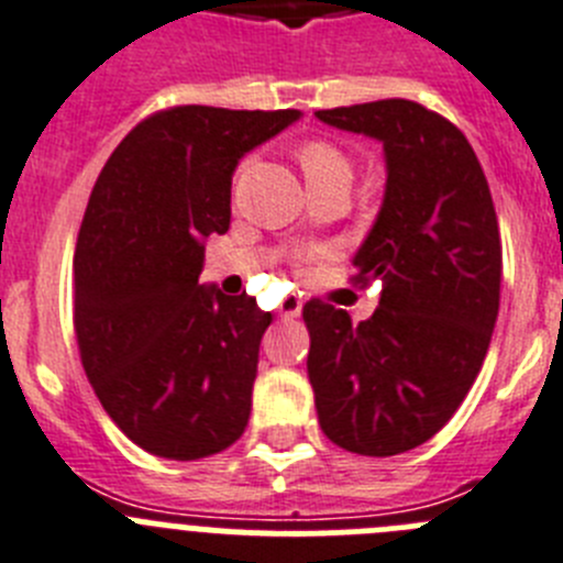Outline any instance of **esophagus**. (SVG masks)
Here are the masks:
<instances>
[{"instance_id": "esophagus-1", "label": "esophagus", "mask_w": 563, "mask_h": 563, "mask_svg": "<svg viewBox=\"0 0 563 563\" xmlns=\"http://www.w3.org/2000/svg\"><path fill=\"white\" fill-rule=\"evenodd\" d=\"M300 311H302L300 294H288L286 300L280 302V317H300Z\"/></svg>"}]
</instances>
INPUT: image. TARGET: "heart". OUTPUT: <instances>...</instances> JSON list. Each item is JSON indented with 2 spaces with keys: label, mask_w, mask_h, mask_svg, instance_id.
I'll return each instance as SVG.
<instances>
[{
  "label": "heart",
  "mask_w": 563,
  "mask_h": 563,
  "mask_svg": "<svg viewBox=\"0 0 563 563\" xmlns=\"http://www.w3.org/2000/svg\"><path fill=\"white\" fill-rule=\"evenodd\" d=\"M300 156V165L306 170V179L308 181H319V179H328V176H336V174H351V162L336 145L325 143V140H311V143L302 145L297 151Z\"/></svg>",
  "instance_id": "1"
}]
</instances>
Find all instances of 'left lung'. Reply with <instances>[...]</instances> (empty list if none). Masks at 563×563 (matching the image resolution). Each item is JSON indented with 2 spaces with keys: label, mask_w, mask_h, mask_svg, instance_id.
I'll use <instances>...</instances> for the list:
<instances>
[{
  "label": "left lung",
  "mask_w": 563,
  "mask_h": 563,
  "mask_svg": "<svg viewBox=\"0 0 563 563\" xmlns=\"http://www.w3.org/2000/svg\"><path fill=\"white\" fill-rule=\"evenodd\" d=\"M317 118L384 145L387 187L353 280L382 286L373 317L302 308L319 427L344 452L393 457L449 423L488 353L503 244L463 131L415 100L339 106Z\"/></svg>",
  "instance_id": "left-lung-1"
}]
</instances>
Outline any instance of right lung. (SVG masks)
Segmentation results:
<instances>
[{"instance_id": "obj_1", "label": "right lung", "mask_w": 563, "mask_h": 563, "mask_svg": "<svg viewBox=\"0 0 563 563\" xmlns=\"http://www.w3.org/2000/svg\"><path fill=\"white\" fill-rule=\"evenodd\" d=\"M294 120L174 106L134 125L95 181L75 246L80 362L109 418L156 457H210L250 423L272 313L199 275L205 238L230 230L238 159Z\"/></svg>"}]
</instances>
